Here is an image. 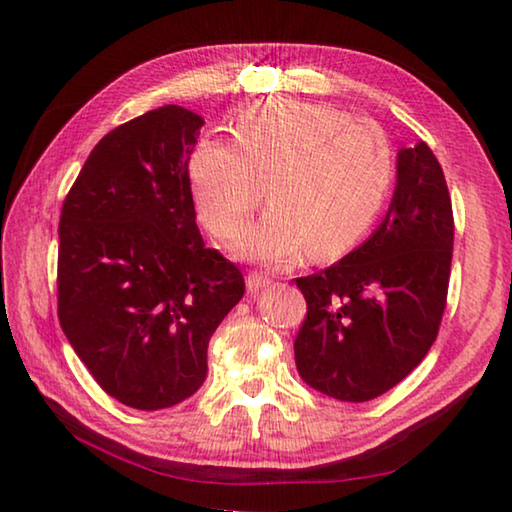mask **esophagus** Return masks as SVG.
Returning <instances> with one entry per match:
<instances>
[{
    "mask_svg": "<svg viewBox=\"0 0 512 512\" xmlns=\"http://www.w3.org/2000/svg\"><path fill=\"white\" fill-rule=\"evenodd\" d=\"M268 287H271V280L264 273H250L246 277V289L250 296H257V293H262Z\"/></svg>",
    "mask_w": 512,
    "mask_h": 512,
    "instance_id": "1",
    "label": "esophagus"
}]
</instances>
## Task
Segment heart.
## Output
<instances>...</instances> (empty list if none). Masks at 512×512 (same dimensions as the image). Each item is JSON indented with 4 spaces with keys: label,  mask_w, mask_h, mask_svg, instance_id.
I'll list each match as a JSON object with an SVG mask.
<instances>
[{
    "label": "heart",
    "mask_w": 512,
    "mask_h": 512,
    "mask_svg": "<svg viewBox=\"0 0 512 512\" xmlns=\"http://www.w3.org/2000/svg\"><path fill=\"white\" fill-rule=\"evenodd\" d=\"M232 140L198 142L189 180L198 214L221 239L244 228L262 187L268 210L235 244L250 262L343 253L375 223L391 187L384 131L327 103H253L232 121Z\"/></svg>",
    "instance_id": "heart-1"
}]
</instances>
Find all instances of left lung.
Here are the masks:
<instances>
[{
	"mask_svg": "<svg viewBox=\"0 0 512 512\" xmlns=\"http://www.w3.org/2000/svg\"><path fill=\"white\" fill-rule=\"evenodd\" d=\"M452 198L424 142L397 151L384 221L341 262L296 284L307 318L293 343L307 386L339 402L391 391L427 357L445 311Z\"/></svg>",
	"mask_w": 512,
	"mask_h": 512,
	"instance_id": "left-lung-1",
	"label": "left lung"
}]
</instances>
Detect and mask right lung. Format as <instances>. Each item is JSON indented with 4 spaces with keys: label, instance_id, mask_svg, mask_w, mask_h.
Instances as JSON below:
<instances>
[{
    "label": "right lung",
    "instance_id": "1",
    "mask_svg": "<svg viewBox=\"0 0 512 512\" xmlns=\"http://www.w3.org/2000/svg\"><path fill=\"white\" fill-rule=\"evenodd\" d=\"M205 119L162 106L94 146L58 225V318L117 402L160 411L207 377V345L244 275L205 248L189 158Z\"/></svg>",
    "mask_w": 512,
    "mask_h": 512
}]
</instances>
